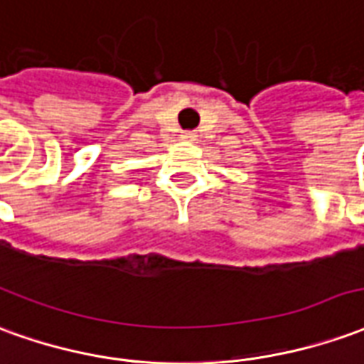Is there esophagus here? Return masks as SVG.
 I'll use <instances>...</instances> for the list:
<instances>
[{
    "mask_svg": "<svg viewBox=\"0 0 364 364\" xmlns=\"http://www.w3.org/2000/svg\"><path fill=\"white\" fill-rule=\"evenodd\" d=\"M181 139L183 141H195V139H197V134H195V132H183Z\"/></svg>",
    "mask_w": 364,
    "mask_h": 364,
    "instance_id": "esophagus-1",
    "label": "esophagus"
}]
</instances>
